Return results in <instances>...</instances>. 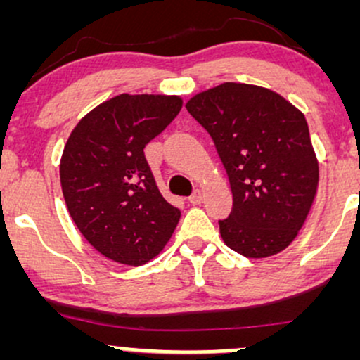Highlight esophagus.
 I'll return each instance as SVG.
<instances>
[{"instance_id":"esophagus-1","label":"esophagus","mask_w":360,"mask_h":360,"mask_svg":"<svg viewBox=\"0 0 360 360\" xmlns=\"http://www.w3.org/2000/svg\"><path fill=\"white\" fill-rule=\"evenodd\" d=\"M201 201H203V191H200V189H196L191 196H189V203L191 205H201Z\"/></svg>"}]
</instances>
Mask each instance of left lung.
I'll use <instances>...</instances> for the list:
<instances>
[{
    "mask_svg": "<svg viewBox=\"0 0 360 360\" xmlns=\"http://www.w3.org/2000/svg\"><path fill=\"white\" fill-rule=\"evenodd\" d=\"M212 135L233 194L223 242L243 257L279 254L296 238L318 189L304 115L274 91L223 82L186 103Z\"/></svg>",
    "mask_w": 360,
    "mask_h": 360,
    "instance_id": "left-lung-1",
    "label": "left lung"
}]
</instances>
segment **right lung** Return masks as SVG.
I'll return each instance as SVG.
<instances>
[{"instance_id":"right-lung-1","label":"right lung","mask_w":360,"mask_h":360,"mask_svg":"<svg viewBox=\"0 0 360 360\" xmlns=\"http://www.w3.org/2000/svg\"><path fill=\"white\" fill-rule=\"evenodd\" d=\"M166 94H118L79 120L60 157L69 214L100 254L142 266L162 252L181 218L164 200L143 148L181 111Z\"/></svg>"}]
</instances>
